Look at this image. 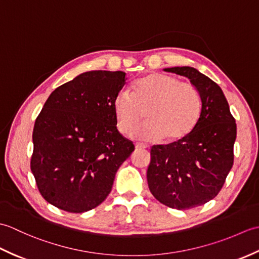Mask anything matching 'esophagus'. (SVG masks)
Returning <instances> with one entry per match:
<instances>
[{"instance_id": "34e87169", "label": "esophagus", "mask_w": 259, "mask_h": 259, "mask_svg": "<svg viewBox=\"0 0 259 259\" xmlns=\"http://www.w3.org/2000/svg\"><path fill=\"white\" fill-rule=\"evenodd\" d=\"M136 149H147L148 146L145 145V144H140V142H137V144L135 145Z\"/></svg>"}]
</instances>
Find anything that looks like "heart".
Masks as SVG:
<instances>
[{"instance_id":"1","label":"heart","mask_w":259,"mask_h":259,"mask_svg":"<svg viewBox=\"0 0 259 259\" xmlns=\"http://www.w3.org/2000/svg\"><path fill=\"white\" fill-rule=\"evenodd\" d=\"M113 112L120 133L130 135L144 118L142 109L149 107V119L134 137L141 140L168 141L186 138L200 119L202 100L194 84L172 75L153 73L136 80L133 92L121 89L113 99Z\"/></svg>"}]
</instances>
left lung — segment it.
Instances as JSON below:
<instances>
[{"label":"left lung","mask_w":259,"mask_h":259,"mask_svg":"<svg viewBox=\"0 0 259 259\" xmlns=\"http://www.w3.org/2000/svg\"><path fill=\"white\" fill-rule=\"evenodd\" d=\"M188 78L199 91L202 110L186 138L155 145L147 170L148 186L158 201L186 210L205 205L221 191L234 163L236 122L216 82L195 68L164 69Z\"/></svg>","instance_id":"8db88e82"}]
</instances>
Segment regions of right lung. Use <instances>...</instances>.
<instances>
[{
  "instance_id": "1",
  "label": "right lung",
  "mask_w": 259,
  "mask_h": 259,
  "mask_svg": "<svg viewBox=\"0 0 259 259\" xmlns=\"http://www.w3.org/2000/svg\"><path fill=\"white\" fill-rule=\"evenodd\" d=\"M122 71H89L48 98L33 129L31 171L45 199L84 212L106 199L117 170L135 150L117 129L113 99Z\"/></svg>"
}]
</instances>
